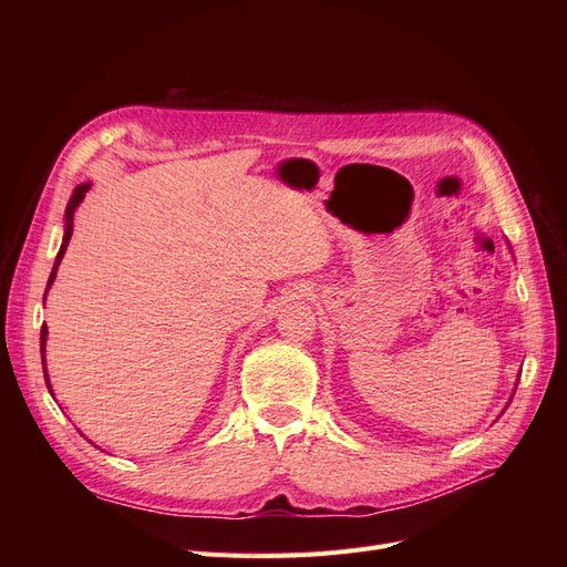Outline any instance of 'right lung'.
Returning a JSON list of instances; mask_svg holds the SVG:
<instances>
[{
	"label": "right lung",
	"mask_w": 567,
	"mask_h": 567,
	"mask_svg": "<svg viewBox=\"0 0 567 567\" xmlns=\"http://www.w3.org/2000/svg\"><path fill=\"white\" fill-rule=\"evenodd\" d=\"M87 188H90V184H82V186H78L75 188V194H73V198H71V203H68V208H65V236H63V244H61V250H59V255H56V262H54V269H51V274H49V281H47V288L54 284V279H56V269H59V265H61V257H63V252H65V248H68V241H71V236H73V213H75V208L80 205V200L84 198V194H87ZM47 296V293H44ZM44 342H47V323H42V331H40V352H42V369H44ZM44 381H47V388H49V392H51V385H49V379H47V369H44Z\"/></svg>",
	"instance_id": "right-lung-1"
}]
</instances>
